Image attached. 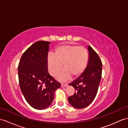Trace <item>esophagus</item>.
Listing matches in <instances>:
<instances>
[{
    "mask_svg": "<svg viewBox=\"0 0 128 128\" xmlns=\"http://www.w3.org/2000/svg\"><path fill=\"white\" fill-rule=\"evenodd\" d=\"M68 86V84H63V83H61V88H64V87H66Z\"/></svg>",
    "mask_w": 128,
    "mask_h": 128,
    "instance_id": "esophagus-1",
    "label": "esophagus"
}]
</instances>
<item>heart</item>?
<instances>
[{
  "instance_id": "heart-1",
  "label": "heart",
  "mask_w": 128,
  "mask_h": 128,
  "mask_svg": "<svg viewBox=\"0 0 128 128\" xmlns=\"http://www.w3.org/2000/svg\"><path fill=\"white\" fill-rule=\"evenodd\" d=\"M88 54L83 46L64 44L55 49L54 55L50 54L47 58L49 72L56 76L61 71L62 65L64 70L58 75L61 81L70 79L72 76L77 78L82 75L88 66Z\"/></svg>"
}]
</instances>
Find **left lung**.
Masks as SVG:
<instances>
[{
	"instance_id": "obj_1",
	"label": "left lung",
	"mask_w": 128,
	"mask_h": 128,
	"mask_svg": "<svg viewBox=\"0 0 128 128\" xmlns=\"http://www.w3.org/2000/svg\"><path fill=\"white\" fill-rule=\"evenodd\" d=\"M88 63L83 73L69 85L74 87V94L68 98L70 104L75 108H83L94 100L102 78V62L97 53L88 46Z\"/></svg>"
}]
</instances>
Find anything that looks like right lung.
<instances>
[{
    "label": "right lung",
    "mask_w": 128,
    "mask_h": 128,
    "mask_svg": "<svg viewBox=\"0 0 128 128\" xmlns=\"http://www.w3.org/2000/svg\"><path fill=\"white\" fill-rule=\"evenodd\" d=\"M49 42L40 40L28 48L18 67L20 88L31 106L42 110L50 105L55 91L61 84L48 73L47 58Z\"/></svg>",
    "instance_id": "right-lung-1"
}]
</instances>
